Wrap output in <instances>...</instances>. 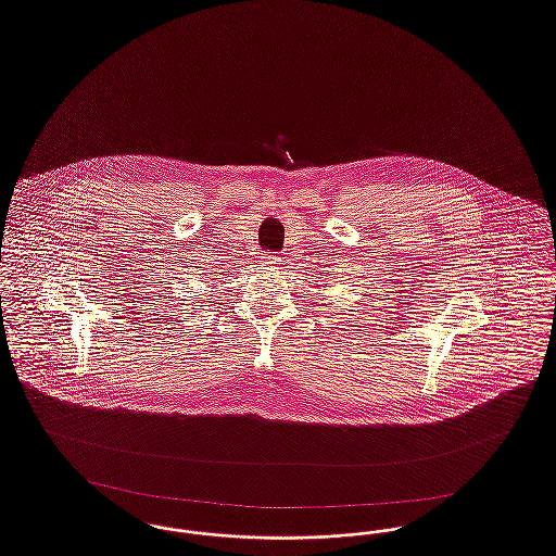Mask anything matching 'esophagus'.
<instances>
[{
	"mask_svg": "<svg viewBox=\"0 0 556 556\" xmlns=\"http://www.w3.org/2000/svg\"><path fill=\"white\" fill-rule=\"evenodd\" d=\"M279 265H281V263H279V258H277L275 254H268L267 252V254H261V256H258V267L277 268Z\"/></svg>",
	"mask_w": 556,
	"mask_h": 556,
	"instance_id": "obj_1",
	"label": "esophagus"
}]
</instances>
